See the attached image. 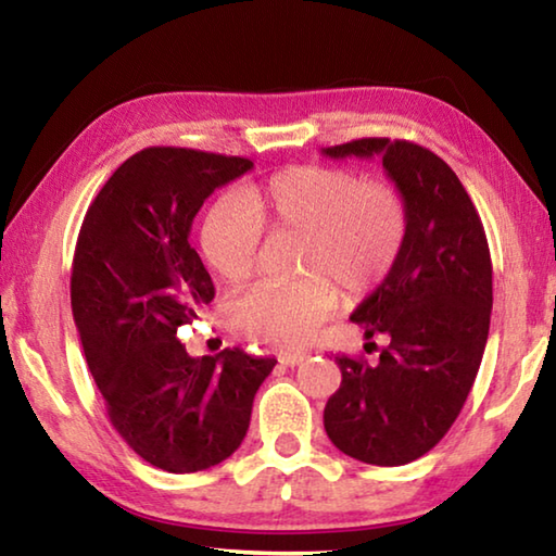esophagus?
<instances>
[{"label":"esophagus","instance_id":"obj_1","mask_svg":"<svg viewBox=\"0 0 556 556\" xmlns=\"http://www.w3.org/2000/svg\"><path fill=\"white\" fill-rule=\"evenodd\" d=\"M306 353L304 351H285V353H279V363H285V365H299V363H304L306 361Z\"/></svg>","mask_w":556,"mask_h":556}]
</instances>
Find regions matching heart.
Listing matches in <instances>:
<instances>
[{"label":"heart","mask_w":556,"mask_h":556,"mask_svg":"<svg viewBox=\"0 0 556 556\" xmlns=\"http://www.w3.org/2000/svg\"><path fill=\"white\" fill-rule=\"evenodd\" d=\"M301 235L299 271L289 285L260 281L230 304L242 333L279 348L312 341L338 304V288L361 296L392 269L404 242V208L384 181L333 166H287L205 213L201 250L208 267L242 285L257 267L262 232Z\"/></svg>","instance_id":"b5f03b06"}]
</instances>
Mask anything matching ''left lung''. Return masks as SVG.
<instances>
[{"label": "left lung", "instance_id": "1", "mask_svg": "<svg viewBox=\"0 0 556 556\" xmlns=\"http://www.w3.org/2000/svg\"><path fill=\"white\" fill-rule=\"evenodd\" d=\"M321 154L382 159L407 223L388 277L351 314L368 341L388 345L375 363L336 357L343 380L324 427L351 458L404 466L444 439L473 388L491 328V250L464 184L429 149L370 137Z\"/></svg>", "mask_w": 556, "mask_h": 556}]
</instances>
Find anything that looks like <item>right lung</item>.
<instances>
[{
    "label": "right lung",
    "mask_w": 556,
    "mask_h": 556,
    "mask_svg": "<svg viewBox=\"0 0 556 556\" xmlns=\"http://www.w3.org/2000/svg\"><path fill=\"white\" fill-rule=\"evenodd\" d=\"M250 168L242 156L142 149L100 188L75 244L71 306L92 380L117 434L168 473L232 456L277 365L240 348L193 357L178 338L215 296L191 248L195 213Z\"/></svg>",
    "instance_id": "right-lung-1"
}]
</instances>
